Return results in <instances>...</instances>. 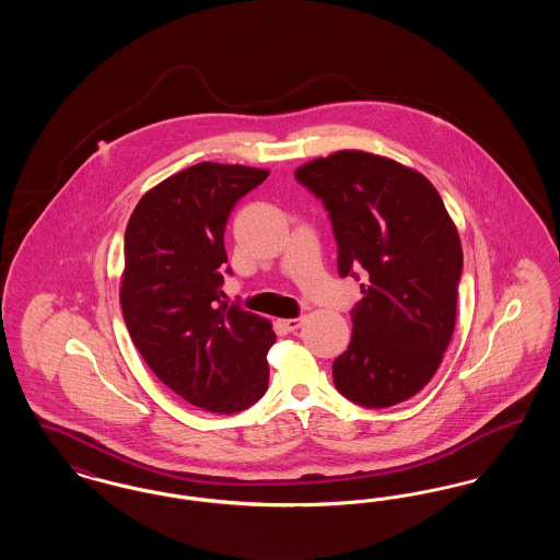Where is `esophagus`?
Listing matches in <instances>:
<instances>
[{"instance_id":"1","label":"esophagus","mask_w":560,"mask_h":560,"mask_svg":"<svg viewBox=\"0 0 560 560\" xmlns=\"http://www.w3.org/2000/svg\"><path fill=\"white\" fill-rule=\"evenodd\" d=\"M302 323H304L302 317H295V319L279 320V325H281L285 331H295V329H300V327H302Z\"/></svg>"}]
</instances>
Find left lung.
<instances>
[{"instance_id":"1","label":"left lung","mask_w":560,"mask_h":560,"mask_svg":"<svg viewBox=\"0 0 560 560\" xmlns=\"http://www.w3.org/2000/svg\"><path fill=\"white\" fill-rule=\"evenodd\" d=\"M295 180L327 210L340 277L366 270L336 388L372 409L413 397L450 347L464 265L441 195L420 172L363 151L308 161Z\"/></svg>"}]
</instances>
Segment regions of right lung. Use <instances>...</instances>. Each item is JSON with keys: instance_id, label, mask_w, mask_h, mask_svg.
Instances as JSON below:
<instances>
[{"instance_id": "1", "label": "right lung", "mask_w": 560, "mask_h": 560, "mask_svg": "<svg viewBox=\"0 0 560 560\" xmlns=\"http://www.w3.org/2000/svg\"><path fill=\"white\" fill-rule=\"evenodd\" d=\"M267 170L197 163L151 188L126 229L121 311L133 347L176 395L237 413L268 388L270 323L224 302V229Z\"/></svg>"}]
</instances>
